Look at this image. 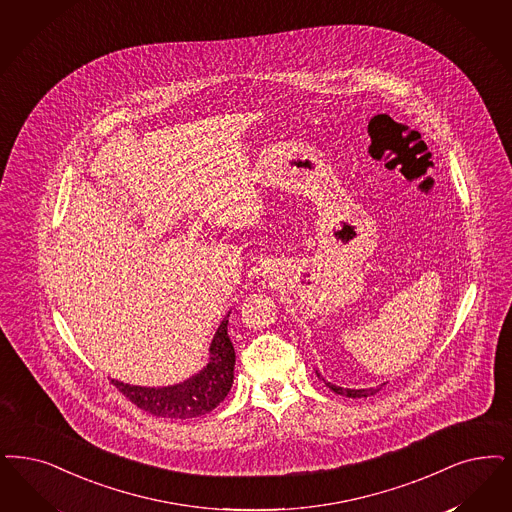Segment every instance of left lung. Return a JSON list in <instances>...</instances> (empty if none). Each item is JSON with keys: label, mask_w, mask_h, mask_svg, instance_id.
Returning a JSON list of instances; mask_svg holds the SVG:
<instances>
[{"label": "left lung", "mask_w": 512, "mask_h": 512, "mask_svg": "<svg viewBox=\"0 0 512 512\" xmlns=\"http://www.w3.org/2000/svg\"><path fill=\"white\" fill-rule=\"evenodd\" d=\"M316 375L328 385L329 389L333 390L335 394H343V396H348V398H368V396H373V394H377L379 390L385 387V383L383 385H379V387H371V389H343V387H337V385H331L328 383L318 371H316Z\"/></svg>", "instance_id": "obj_1"}]
</instances>
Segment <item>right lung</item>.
Instances as JSON below:
<instances>
[{"instance_id":"add662e5","label":"right lung","mask_w":512,"mask_h":512,"mask_svg":"<svg viewBox=\"0 0 512 512\" xmlns=\"http://www.w3.org/2000/svg\"><path fill=\"white\" fill-rule=\"evenodd\" d=\"M228 316L223 318L209 345V362L196 375L169 387H139L112 379V385L123 392L137 408L158 417L190 419L209 413L226 398L234 383L236 352L228 337Z\"/></svg>"}]
</instances>
